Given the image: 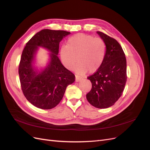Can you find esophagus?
Wrapping results in <instances>:
<instances>
[{"label":"esophagus","mask_w":150,"mask_h":150,"mask_svg":"<svg viewBox=\"0 0 150 150\" xmlns=\"http://www.w3.org/2000/svg\"><path fill=\"white\" fill-rule=\"evenodd\" d=\"M82 78L78 76H76V82H79L81 80H82Z\"/></svg>","instance_id":"obj_1"}]
</instances>
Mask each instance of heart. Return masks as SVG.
<instances>
[{
    "mask_svg": "<svg viewBox=\"0 0 150 150\" xmlns=\"http://www.w3.org/2000/svg\"><path fill=\"white\" fill-rule=\"evenodd\" d=\"M106 44L103 40L91 35L76 34L68 39L66 46L60 49L61 61L67 69L72 70L77 59L79 62L76 72L84 74L96 72L101 67L106 56Z\"/></svg>",
    "mask_w": 150,
    "mask_h": 150,
    "instance_id": "heart-1",
    "label": "heart"
}]
</instances>
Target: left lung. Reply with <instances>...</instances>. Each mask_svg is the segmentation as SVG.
Listing matches in <instances>:
<instances>
[{
  "mask_svg": "<svg viewBox=\"0 0 150 150\" xmlns=\"http://www.w3.org/2000/svg\"><path fill=\"white\" fill-rule=\"evenodd\" d=\"M106 44V56L99 69L88 79L92 89L86 99L92 106L104 109L111 107L118 100L126 83V59L120 44L116 40L97 31Z\"/></svg>",
  "mask_w": 150,
  "mask_h": 150,
  "instance_id": "8db88e82",
  "label": "left lung"
}]
</instances>
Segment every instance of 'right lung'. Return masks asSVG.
Segmentation results:
<instances>
[{"label": "right lung", "mask_w": 150, "mask_h": 150, "mask_svg": "<svg viewBox=\"0 0 150 150\" xmlns=\"http://www.w3.org/2000/svg\"><path fill=\"white\" fill-rule=\"evenodd\" d=\"M69 32L43 29L26 44L19 67L20 82L23 94L33 105L42 110L56 107L64 96L67 86L74 82L75 76L62 64L58 57L61 40ZM39 47L50 52L44 68L35 67L36 54Z\"/></svg>", "instance_id": "obj_1"}]
</instances>
